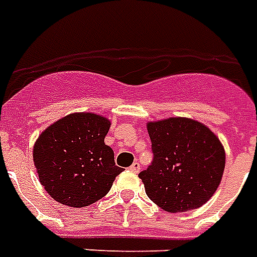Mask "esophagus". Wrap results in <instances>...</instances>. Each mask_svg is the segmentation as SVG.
<instances>
[{"instance_id":"34e87169","label":"esophagus","mask_w":257,"mask_h":257,"mask_svg":"<svg viewBox=\"0 0 257 257\" xmlns=\"http://www.w3.org/2000/svg\"><path fill=\"white\" fill-rule=\"evenodd\" d=\"M140 164L138 161H135L134 164H132V167H131V171H132V172H139L140 171Z\"/></svg>"}]
</instances>
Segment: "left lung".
Returning <instances> with one entry per match:
<instances>
[{
  "label": "left lung",
  "mask_w": 257,
  "mask_h": 257,
  "mask_svg": "<svg viewBox=\"0 0 257 257\" xmlns=\"http://www.w3.org/2000/svg\"><path fill=\"white\" fill-rule=\"evenodd\" d=\"M154 160L139 173L147 197L176 213L197 209L219 187L226 151L205 123L171 117L147 123Z\"/></svg>",
  "instance_id": "1"
}]
</instances>
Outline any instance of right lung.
<instances>
[{
  "mask_svg": "<svg viewBox=\"0 0 257 257\" xmlns=\"http://www.w3.org/2000/svg\"><path fill=\"white\" fill-rule=\"evenodd\" d=\"M110 119L95 112H73L44 129L33 149L40 183L55 201L84 208L111 189L122 168L104 143Z\"/></svg>",
  "mask_w": 257,
  "mask_h": 257,
  "instance_id": "1",
  "label": "right lung"
}]
</instances>
